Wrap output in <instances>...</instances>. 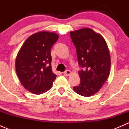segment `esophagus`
Here are the masks:
<instances>
[{
	"instance_id": "esophagus-1",
	"label": "esophagus",
	"mask_w": 129,
	"mask_h": 129,
	"mask_svg": "<svg viewBox=\"0 0 129 129\" xmlns=\"http://www.w3.org/2000/svg\"><path fill=\"white\" fill-rule=\"evenodd\" d=\"M63 74H64L66 75H67V76H69V75H70L71 74V72L69 71V70H67V71H66L64 72H63Z\"/></svg>"
}]
</instances>
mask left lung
<instances>
[{
  "label": "left lung",
  "mask_w": 129,
  "mask_h": 129,
  "mask_svg": "<svg viewBox=\"0 0 129 129\" xmlns=\"http://www.w3.org/2000/svg\"><path fill=\"white\" fill-rule=\"evenodd\" d=\"M75 47L79 66L80 83L73 87L74 92L84 97L97 93L109 77L110 57L104 37L91 28H84L70 32Z\"/></svg>",
  "instance_id": "1"
}]
</instances>
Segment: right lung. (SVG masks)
Wrapping results in <instances>:
<instances>
[{"mask_svg": "<svg viewBox=\"0 0 129 129\" xmlns=\"http://www.w3.org/2000/svg\"><path fill=\"white\" fill-rule=\"evenodd\" d=\"M55 32L40 31L25 41L15 60L20 83L31 93L40 95L52 87L57 75L52 72L50 50L58 39Z\"/></svg>", "mask_w": 129, "mask_h": 129, "instance_id": "right-lung-1", "label": "right lung"}]
</instances>
